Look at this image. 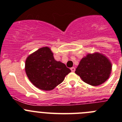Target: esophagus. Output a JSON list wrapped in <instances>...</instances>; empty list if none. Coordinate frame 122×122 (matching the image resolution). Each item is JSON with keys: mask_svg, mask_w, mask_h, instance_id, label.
Instances as JSON below:
<instances>
[{"mask_svg": "<svg viewBox=\"0 0 122 122\" xmlns=\"http://www.w3.org/2000/svg\"><path fill=\"white\" fill-rule=\"evenodd\" d=\"M75 70H76V69H75V68H74V67L71 68V70L72 72H74V71H75Z\"/></svg>", "mask_w": 122, "mask_h": 122, "instance_id": "34e87169", "label": "esophagus"}]
</instances>
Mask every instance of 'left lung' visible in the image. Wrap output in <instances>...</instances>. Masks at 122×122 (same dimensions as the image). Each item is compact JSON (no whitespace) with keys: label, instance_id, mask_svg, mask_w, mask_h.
Masks as SVG:
<instances>
[{"label":"left lung","instance_id":"8db88e82","mask_svg":"<svg viewBox=\"0 0 122 122\" xmlns=\"http://www.w3.org/2000/svg\"><path fill=\"white\" fill-rule=\"evenodd\" d=\"M111 70L110 60L102 54L95 52L89 54L81 59L75 73L88 84L97 86L108 79Z\"/></svg>","mask_w":122,"mask_h":122}]
</instances>
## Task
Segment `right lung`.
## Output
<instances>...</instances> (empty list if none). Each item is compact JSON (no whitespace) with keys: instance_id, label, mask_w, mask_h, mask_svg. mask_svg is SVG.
<instances>
[{"instance_id":"obj_1","label":"right lung","mask_w":122,"mask_h":122,"mask_svg":"<svg viewBox=\"0 0 122 122\" xmlns=\"http://www.w3.org/2000/svg\"><path fill=\"white\" fill-rule=\"evenodd\" d=\"M25 70L29 80L36 87L49 91L61 84L71 70L64 63L54 58L48 47H43L29 55Z\"/></svg>"}]
</instances>
